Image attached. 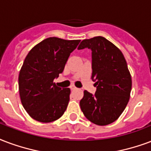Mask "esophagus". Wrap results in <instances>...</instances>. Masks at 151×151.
Here are the masks:
<instances>
[{
	"mask_svg": "<svg viewBox=\"0 0 151 151\" xmlns=\"http://www.w3.org/2000/svg\"><path fill=\"white\" fill-rule=\"evenodd\" d=\"M75 89H76V86H73V85H72V86H70V90H75Z\"/></svg>",
	"mask_w": 151,
	"mask_h": 151,
	"instance_id": "obj_1",
	"label": "esophagus"
}]
</instances>
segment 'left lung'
<instances>
[{
	"mask_svg": "<svg viewBox=\"0 0 151 151\" xmlns=\"http://www.w3.org/2000/svg\"><path fill=\"white\" fill-rule=\"evenodd\" d=\"M92 50V76L97 90L94 95L84 91L80 106L86 118L98 126L118 119L127 106L132 87L131 75L123 54L103 37L85 39L78 50Z\"/></svg>",
	"mask_w": 151,
	"mask_h": 151,
	"instance_id": "1",
	"label": "left lung"
}]
</instances>
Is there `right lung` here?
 Returning a JSON list of instances; mask_svg holds the SVG:
<instances>
[{
	"mask_svg": "<svg viewBox=\"0 0 151 151\" xmlns=\"http://www.w3.org/2000/svg\"><path fill=\"white\" fill-rule=\"evenodd\" d=\"M80 41L49 37L36 45L26 56L19 73V93L24 110L36 121H56L66 110L70 89H61L53 81L63 72L70 53Z\"/></svg>",
	"mask_w": 151,
	"mask_h": 151,
	"instance_id": "obj_1",
	"label": "right lung"
}]
</instances>
